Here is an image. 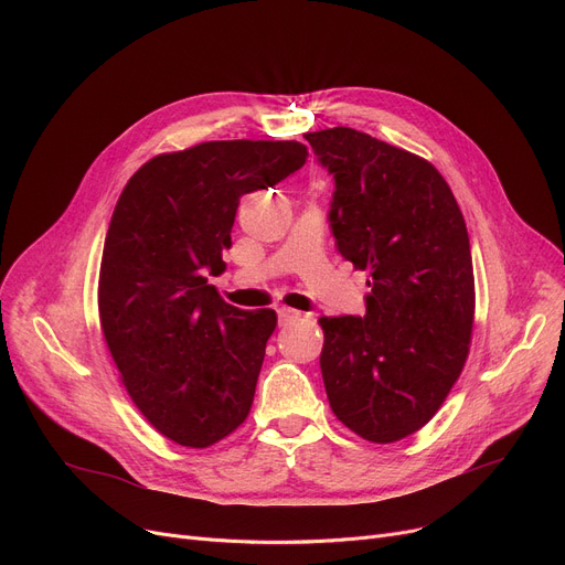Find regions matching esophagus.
<instances>
[{
    "instance_id": "34e87169",
    "label": "esophagus",
    "mask_w": 565,
    "mask_h": 565,
    "mask_svg": "<svg viewBox=\"0 0 565 565\" xmlns=\"http://www.w3.org/2000/svg\"><path fill=\"white\" fill-rule=\"evenodd\" d=\"M277 313H279V324H290L295 320H300V316H302L300 311H295L290 307H279Z\"/></svg>"
}]
</instances>
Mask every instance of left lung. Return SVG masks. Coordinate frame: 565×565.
<instances>
[{
    "label": "left lung",
    "instance_id": "obj_1",
    "mask_svg": "<svg viewBox=\"0 0 565 565\" xmlns=\"http://www.w3.org/2000/svg\"><path fill=\"white\" fill-rule=\"evenodd\" d=\"M334 175L339 254L366 270V316L320 318V371L337 419L392 444L424 428L469 354L473 267L458 201L424 158L352 128L309 132Z\"/></svg>",
    "mask_w": 565,
    "mask_h": 565
}]
</instances>
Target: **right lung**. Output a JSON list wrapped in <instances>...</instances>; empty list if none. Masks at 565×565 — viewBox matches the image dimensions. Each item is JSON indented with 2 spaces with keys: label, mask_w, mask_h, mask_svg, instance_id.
Returning a JSON list of instances; mask_svg holds the SVG:
<instances>
[{
  "label": "right lung",
  "mask_w": 565,
  "mask_h": 565,
  "mask_svg": "<svg viewBox=\"0 0 565 565\" xmlns=\"http://www.w3.org/2000/svg\"><path fill=\"white\" fill-rule=\"evenodd\" d=\"M307 156L300 141H203L141 164L116 201L98 279L103 337L135 407L181 447H213L252 409L277 313L226 305L207 273H224L241 196Z\"/></svg>",
  "instance_id": "add662e5"
}]
</instances>
